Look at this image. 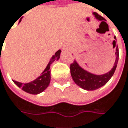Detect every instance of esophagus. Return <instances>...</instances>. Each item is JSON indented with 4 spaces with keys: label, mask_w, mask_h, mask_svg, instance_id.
Returning <instances> with one entry per match:
<instances>
[{
    "label": "esophagus",
    "mask_w": 128,
    "mask_h": 128,
    "mask_svg": "<svg viewBox=\"0 0 128 128\" xmlns=\"http://www.w3.org/2000/svg\"><path fill=\"white\" fill-rule=\"evenodd\" d=\"M62 50H64V51H66V48H63V49H62Z\"/></svg>",
    "instance_id": "obj_1"
}]
</instances>
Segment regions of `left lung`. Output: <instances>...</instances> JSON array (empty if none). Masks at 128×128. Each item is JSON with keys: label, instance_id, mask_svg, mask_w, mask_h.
Wrapping results in <instances>:
<instances>
[{"label": "left lung", "instance_id": "8db88e82", "mask_svg": "<svg viewBox=\"0 0 128 128\" xmlns=\"http://www.w3.org/2000/svg\"><path fill=\"white\" fill-rule=\"evenodd\" d=\"M92 14L96 18V19L99 21L105 20L102 16H99L97 13L94 12ZM114 40L112 42V44H113V47L114 48L115 43L117 41L115 36H114ZM114 55H115V61L114 62V66L112 69L106 74H99V75L93 74L86 70V69L83 68L80 66L77 61H74V63L70 65V74H71L72 78L76 83V84L86 91H94L104 86L110 80V78L112 77L117 68L119 60V50L118 45L116 46Z\"/></svg>", "mask_w": 128, "mask_h": 128}]
</instances>
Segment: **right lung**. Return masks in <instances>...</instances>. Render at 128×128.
<instances>
[{"instance_id": "add662e5", "label": "right lung", "mask_w": 128, "mask_h": 128, "mask_svg": "<svg viewBox=\"0 0 128 128\" xmlns=\"http://www.w3.org/2000/svg\"><path fill=\"white\" fill-rule=\"evenodd\" d=\"M22 22V19H20L19 22ZM61 50H58L55 54L52 56L50 60L48 62V66H46L45 69L42 71V73L39 77H37L35 80L30 81L29 83H21L16 80H13L16 86L21 88L23 91L25 92L29 93L31 94H39L40 93L43 92L47 88H48L50 83V66L52 63L55 60H58L60 58Z\"/></svg>"}]
</instances>
